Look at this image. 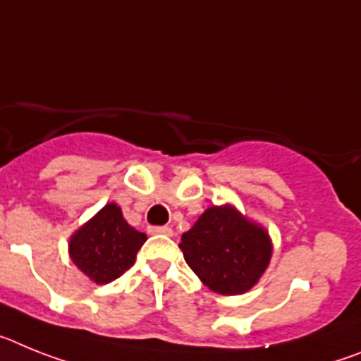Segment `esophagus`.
I'll return each mask as SVG.
<instances>
[{
    "label": "esophagus",
    "instance_id": "34e87169",
    "mask_svg": "<svg viewBox=\"0 0 361 361\" xmlns=\"http://www.w3.org/2000/svg\"><path fill=\"white\" fill-rule=\"evenodd\" d=\"M149 233L150 234H163V236H172V228L167 227V225H163V227H150Z\"/></svg>",
    "mask_w": 361,
    "mask_h": 361
}]
</instances>
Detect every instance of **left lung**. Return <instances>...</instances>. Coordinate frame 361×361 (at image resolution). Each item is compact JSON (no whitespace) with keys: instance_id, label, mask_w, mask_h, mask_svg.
<instances>
[{"instance_id":"left-lung-1","label":"left lung","mask_w":361,"mask_h":361,"mask_svg":"<svg viewBox=\"0 0 361 361\" xmlns=\"http://www.w3.org/2000/svg\"><path fill=\"white\" fill-rule=\"evenodd\" d=\"M180 249L194 274L212 293L238 296L267 271L272 240L267 228L231 203L212 205L181 236Z\"/></svg>"}]
</instances>
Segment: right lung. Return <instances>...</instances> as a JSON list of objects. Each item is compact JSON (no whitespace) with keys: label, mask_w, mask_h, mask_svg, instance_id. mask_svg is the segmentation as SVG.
I'll return each mask as SVG.
<instances>
[{"label":"right lung","mask_w":361,"mask_h":361,"mask_svg":"<svg viewBox=\"0 0 361 361\" xmlns=\"http://www.w3.org/2000/svg\"><path fill=\"white\" fill-rule=\"evenodd\" d=\"M147 234L127 224L118 203H106L68 240V256L98 285L111 283L136 262Z\"/></svg>","instance_id":"add662e5"}]
</instances>
